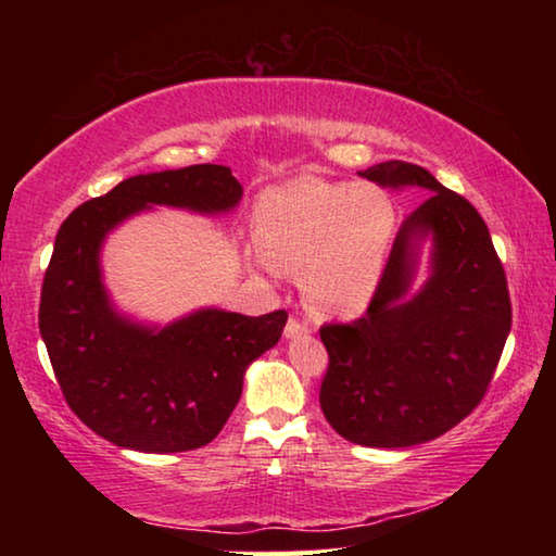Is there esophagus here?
Returning a JSON list of instances; mask_svg holds the SVG:
<instances>
[{
	"label": "esophagus",
	"mask_w": 556,
	"mask_h": 556,
	"mask_svg": "<svg viewBox=\"0 0 556 556\" xmlns=\"http://www.w3.org/2000/svg\"><path fill=\"white\" fill-rule=\"evenodd\" d=\"M285 336L287 338H296V336H308V326L301 324L299 318H289L287 328H285Z\"/></svg>",
	"instance_id": "esophagus-1"
}]
</instances>
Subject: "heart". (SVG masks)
<instances>
[{"label": "heart", "instance_id": "obj_1", "mask_svg": "<svg viewBox=\"0 0 556 556\" xmlns=\"http://www.w3.org/2000/svg\"><path fill=\"white\" fill-rule=\"evenodd\" d=\"M392 199L375 186L301 176L262 195L255 211L260 260L301 271L306 301L321 314H357L380 285L394 238Z\"/></svg>", "mask_w": 556, "mask_h": 556}]
</instances>
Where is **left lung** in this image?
I'll list each match as a JSON object with an SVG mask.
<instances>
[{"label":"left lung","mask_w":556,"mask_h":556,"mask_svg":"<svg viewBox=\"0 0 556 556\" xmlns=\"http://www.w3.org/2000/svg\"><path fill=\"white\" fill-rule=\"evenodd\" d=\"M361 176L429 195L404 218L368 312L321 326L328 370L318 402L328 425L353 444L404 448L446 434L478 407L513 306L488 225L464 195L407 162L375 164ZM427 237L430 277L409 295Z\"/></svg>","instance_id":"obj_1"}]
</instances>
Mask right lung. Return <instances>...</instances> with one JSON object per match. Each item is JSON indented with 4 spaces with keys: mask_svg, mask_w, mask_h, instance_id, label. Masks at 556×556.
<instances>
[{
    "mask_svg": "<svg viewBox=\"0 0 556 556\" xmlns=\"http://www.w3.org/2000/svg\"><path fill=\"white\" fill-rule=\"evenodd\" d=\"M240 199L228 166L139 174L78 205L55 235L41 287V338L68 407L115 446L176 454L211 444L240 400L248 365L277 345L287 312L199 308L164 328L137 324L112 306L102 285V242L154 205L215 215Z\"/></svg>",
    "mask_w": 556,
    "mask_h": 556,
    "instance_id": "obj_1",
    "label": "right lung"
}]
</instances>
